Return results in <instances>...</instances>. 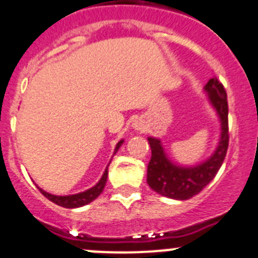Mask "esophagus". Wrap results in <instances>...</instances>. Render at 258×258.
I'll return each mask as SVG.
<instances>
[{"label":"esophagus","mask_w":258,"mask_h":258,"mask_svg":"<svg viewBox=\"0 0 258 258\" xmlns=\"http://www.w3.org/2000/svg\"><path fill=\"white\" fill-rule=\"evenodd\" d=\"M132 126H133L136 131H142L143 127H145V124H143V121L140 118V120H136V121L133 122V125H132Z\"/></svg>","instance_id":"obj_1"}]
</instances>
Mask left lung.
Wrapping results in <instances>:
<instances>
[{
  "label": "left lung",
  "instance_id": "1",
  "mask_svg": "<svg viewBox=\"0 0 258 258\" xmlns=\"http://www.w3.org/2000/svg\"><path fill=\"white\" fill-rule=\"evenodd\" d=\"M204 92L221 124L218 145L213 154L198 165H177L165 154L161 141L149 137L151 160L147 166V183L155 192L175 200H187L199 194L214 178L222 165L229 146V107L225 88L216 77H212Z\"/></svg>",
  "mask_w": 258,
  "mask_h": 258
}]
</instances>
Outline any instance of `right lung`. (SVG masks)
Returning a JSON list of instances; mask_svg holds the SVG:
<instances>
[{"mask_svg":"<svg viewBox=\"0 0 258 258\" xmlns=\"http://www.w3.org/2000/svg\"><path fill=\"white\" fill-rule=\"evenodd\" d=\"M122 142H124V140H121L117 145H116L113 155L118 151V149H120V146L122 145ZM108 165H107L106 170H104L103 175H102V178L99 179V182H98L95 186H93L92 188L83 191V192L74 194V195H66V197H59V195H52V194L46 192V191H44L40 187H38V190H40L41 194H42L45 198H47L50 202L55 203L56 206L64 207V208H79V207L86 206V204H89V203H92L93 200L97 199V198L102 194V191H103L107 182V175H108Z\"/></svg>","mask_w":258,"mask_h":258,"instance_id":"obj_1","label":"right lung"}]
</instances>
